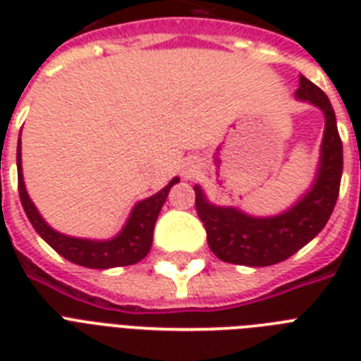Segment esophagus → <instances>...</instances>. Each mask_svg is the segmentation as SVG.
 <instances>
[{
	"instance_id": "1",
	"label": "esophagus",
	"mask_w": 361,
	"mask_h": 361,
	"mask_svg": "<svg viewBox=\"0 0 361 361\" xmlns=\"http://www.w3.org/2000/svg\"><path fill=\"white\" fill-rule=\"evenodd\" d=\"M198 169H200V164H198V161H187L185 164H183V169H181V176L185 178V180H192L195 176L198 174Z\"/></svg>"
}]
</instances>
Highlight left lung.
I'll return each mask as SVG.
<instances>
[{"label":"left lung","instance_id":"left-lung-1","mask_svg":"<svg viewBox=\"0 0 361 361\" xmlns=\"http://www.w3.org/2000/svg\"><path fill=\"white\" fill-rule=\"evenodd\" d=\"M296 97L319 106L326 118L317 178L302 200L275 217H251L232 206L209 204L200 185H195V206L208 234V245L223 262L255 268L283 262L324 228L336 208L343 174L336 112L326 93L305 76H300Z\"/></svg>","mask_w":361,"mask_h":361}]
</instances>
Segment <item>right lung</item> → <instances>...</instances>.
I'll use <instances>...</instances> for the list:
<instances>
[{
  "mask_svg": "<svg viewBox=\"0 0 361 361\" xmlns=\"http://www.w3.org/2000/svg\"><path fill=\"white\" fill-rule=\"evenodd\" d=\"M16 166H18V192L20 202L24 206V212L27 219L37 231V234L58 251L69 262H75L84 268L106 269L118 268V266H130V264L140 262L152 249L153 241V226L159 217V212L163 208L164 200L169 197L170 187L180 181V178H174L169 185L161 189L157 195L140 200L130 212L129 219L125 223L123 231L112 240L95 241L82 240V238H73L59 234L54 228L47 225L41 214L37 212L35 204L27 197L24 185V176H22V147H16Z\"/></svg>",
  "mask_w": 361,
  "mask_h": 361,
  "instance_id": "add662e5",
  "label": "right lung"
}]
</instances>
